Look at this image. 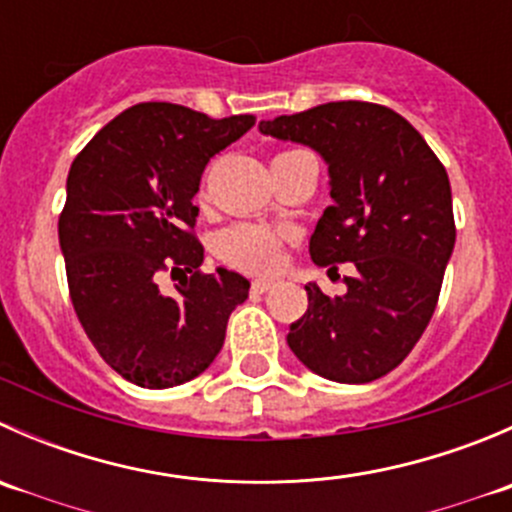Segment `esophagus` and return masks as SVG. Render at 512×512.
<instances>
[{"label":"esophagus","mask_w":512,"mask_h":512,"mask_svg":"<svg viewBox=\"0 0 512 512\" xmlns=\"http://www.w3.org/2000/svg\"><path fill=\"white\" fill-rule=\"evenodd\" d=\"M272 287H275V282H272V280H255V282H252V292H255V294H267Z\"/></svg>","instance_id":"1"}]
</instances>
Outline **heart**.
<instances>
[{"instance_id": "obj_1", "label": "heart", "mask_w": 512, "mask_h": 512, "mask_svg": "<svg viewBox=\"0 0 512 512\" xmlns=\"http://www.w3.org/2000/svg\"><path fill=\"white\" fill-rule=\"evenodd\" d=\"M198 198H205V188ZM282 252L285 235L262 225H232L218 237V255L242 272H275L282 265Z\"/></svg>"}]
</instances>
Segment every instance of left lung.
<instances>
[{
  "label": "left lung",
  "instance_id": "obj_1",
  "mask_svg": "<svg viewBox=\"0 0 512 512\" xmlns=\"http://www.w3.org/2000/svg\"><path fill=\"white\" fill-rule=\"evenodd\" d=\"M260 131L327 160L334 203L309 255L319 267H356L342 297L307 285L309 307L289 327V349L339 384L381 379L416 347L438 304L456 242L446 168L404 116L369 101L322 103L262 121Z\"/></svg>",
  "mask_w": 512,
  "mask_h": 512
}]
</instances>
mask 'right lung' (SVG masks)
Segmentation results:
<instances>
[{
	"mask_svg": "<svg viewBox=\"0 0 512 512\" xmlns=\"http://www.w3.org/2000/svg\"><path fill=\"white\" fill-rule=\"evenodd\" d=\"M255 126L146 101L118 113L74 158L59 215L71 304L113 371L143 389L203 374L223 349L227 319L247 299L237 272L200 270L193 195L210 158ZM163 271H188L163 295Z\"/></svg>",
	"mask_w": 512,
	"mask_h": 512,
	"instance_id": "right-lung-1",
	"label": "right lung"
}]
</instances>
